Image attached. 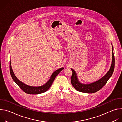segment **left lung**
Instances as JSON below:
<instances>
[{"label":"left lung","mask_w":122,"mask_h":122,"mask_svg":"<svg viewBox=\"0 0 122 122\" xmlns=\"http://www.w3.org/2000/svg\"><path fill=\"white\" fill-rule=\"evenodd\" d=\"M113 47L112 50V63L111 68L107 74L98 81L88 84H84L80 83L78 79L77 74L72 68V75L71 78V82L74 88L79 92L86 93H94L101 89L106 84L110 78L112 76L114 69L115 59L113 54Z\"/></svg>","instance_id":"left-lung-1"}]
</instances>
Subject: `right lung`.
I'll return each instance as SVG.
<instances>
[{"mask_svg":"<svg viewBox=\"0 0 122 122\" xmlns=\"http://www.w3.org/2000/svg\"><path fill=\"white\" fill-rule=\"evenodd\" d=\"M63 69L64 68L62 67L57 69V70H56V71H55L53 73V74L51 75L49 80L44 85L41 86H39V87H33V86L27 85L23 83L22 81H20L16 78V77L15 76L12 71V69L11 66V62L10 61V75L11 76V77L13 80L16 82V83L17 85L19 86V87L24 92L28 94L36 95V94H41L47 91L50 88V87L51 86L52 83H53V82H54L56 77Z\"/></svg>","mask_w":122,"mask_h":122,"instance_id":"right-lung-1","label":"right lung"}]
</instances>
